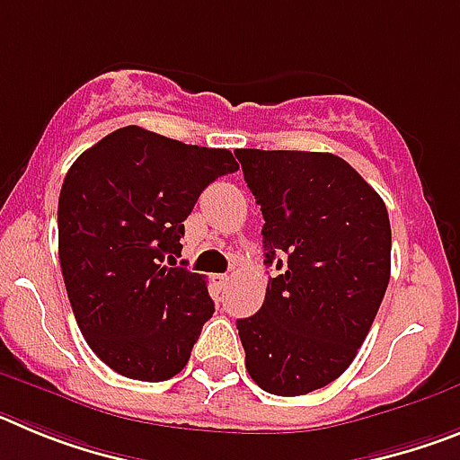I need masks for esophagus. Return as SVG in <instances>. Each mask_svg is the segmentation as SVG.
<instances>
[{
	"label": "esophagus",
	"instance_id": "esophagus-1",
	"mask_svg": "<svg viewBox=\"0 0 460 460\" xmlns=\"http://www.w3.org/2000/svg\"><path fill=\"white\" fill-rule=\"evenodd\" d=\"M214 283H217L218 288H226L227 283H230V276H227V274H217V276H214Z\"/></svg>",
	"mask_w": 460,
	"mask_h": 460
}]
</instances>
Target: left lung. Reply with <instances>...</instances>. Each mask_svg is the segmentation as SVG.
Here are the masks:
<instances>
[{
  "label": "left lung",
  "mask_w": 460,
  "mask_h": 460,
  "mask_svg": "<svg viewBox=\"0 0 460 460\" xmlns=\"http://www.w3.org/2000/svg\"><path fill=\"white\" fill-rule=\"evenodd\" d=\"M265 226L262 308L237 320L246 371L276 396L334 382L367 339L392 271L387 207L343 158L237 149Z\"/></svg>",
  "instance_id": "1"
}]
</instances>
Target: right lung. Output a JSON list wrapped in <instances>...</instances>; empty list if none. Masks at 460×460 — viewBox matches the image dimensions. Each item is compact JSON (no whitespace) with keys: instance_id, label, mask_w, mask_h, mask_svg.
<instances>
[{"instance_id":"obj_1","label":"right lung","mask_w":460,"mask_h":460,"mask_svg":"<svg viewBox=\"0 0 460 460\" xmlns=\"http://www.w3.org/2000/svg\"><path fill=\"white\" fill-rule=\"evenodd\" d=\"M239 165L227 149L117 128L75 158L57 209L59 262L84 341L112 371L161 382L189 361L214 302L207 280L165 267L202 190Z\"/></svg>"}]
</instances>
